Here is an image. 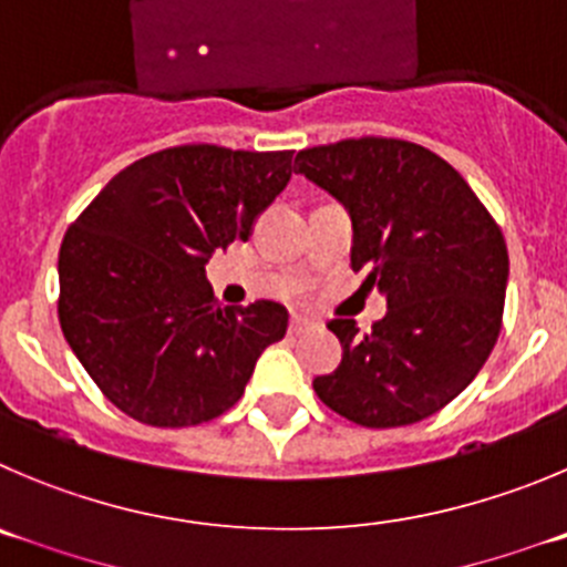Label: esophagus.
Segmentation results:
<instances>
[{
    "label": "esophagus",
    "instance_id": "34e87169",
    "mask_svg": "<svg viewBox=\"0 0 567 567\" xmlns=\"http://www.w3.org/2000/svg\"><path fill=\"white\" fill-rule=\"evenodd\" d=\"M313 321L310 319H305V316H293V319H290V324H288V332L290 336H301V332H308V330H313Z\"/></svg>",
    "mask_w": 567,
    "mask_h": 567
}]
</instances>
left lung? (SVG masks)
Masks as SVG:
<instances>
[{
  "mask_svg": "<svg viewBox=\"0 0 567 567\" xmlns=\"http://www.w3.org/2000/svg\"><path fill=\"white\" fill-rule=\"evenodd\" d=\"M296 173L352 218V271L385 296L372 332L332 319L341 363L321 403L363 427L414 425L456 400L498 341L509 254L470 184L405 140H343L296 153Z\"/></svg>",
  "mask_w": 567,
  "mask_h": 567,
  "instance_id": "left-lung-1",
  "label": "left lung"
}]
</instances>
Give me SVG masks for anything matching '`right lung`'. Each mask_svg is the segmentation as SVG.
Masks as SVG:
<instances>
[{
  "instance_id": "add662e5",
  "label": "right lung",
  "mask_w": 567,
  "mask_h": 567,
  "mask_svg": "<svg viewBox=\"0 0 567 567\" xmlns=\"http://www.w3.org/2000/svg\"><path fill=\"white\" fill-rule=\"evenodd\" d=\"M293 151L182 145L116 173L69 226L58 319L78 361L123 414L189 427L229 411L262 349L282 341L277 301L220 308L218 248L248 240L290 182Z\"/></svg>"
}]
</instances>
